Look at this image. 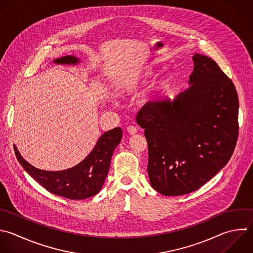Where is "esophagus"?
<instances>
[{
    "label": "esophagus",
    "mask_w": 253,
    "mask_h": 253,
    "mask_svg": "<svg viewBox=\"0 0 253 253\" xmlns=\"http://www.w3.org/2000/svg\"><path fill=\"white\" fill-rule=\"evenodd\" d=\"M127 131H128V133L129 134H135L136 132H137V130H138V128L136 127V126H127V129H126Z\"/></svg>",
    "instance_id": "1"
}]
</instances>
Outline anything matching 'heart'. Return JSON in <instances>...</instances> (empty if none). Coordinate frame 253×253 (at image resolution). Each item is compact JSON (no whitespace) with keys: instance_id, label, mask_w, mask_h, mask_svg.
Returning a JSON list of instances; mask_svg holds the SVG:
<instances>
[{"instance_id":"1","label":"heart","mask_w":253,"mask_h":253,"mask_svg":"<svg viewBox=\"0 0 253 253\" xmlns=\"http://www.w3.org/2000/svg\"><path fill=\"white\" fill-rule=\"evenodd\" d=\"M159 75V70L149 64L139 67L123 77L117 84V91L120 93H131L136 88L152 82ZM174 80L170 75L163 77L156 83L152 90V94L155 97H162L168 95L173 88Z\"/></svg>"}]
</instances>
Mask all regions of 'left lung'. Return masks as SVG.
Returning a JSON list of instances; mask_svg holds the SVG:
<instances>
[{
	"instance_id": "8db88e82",
	"label": "left lung",
	"mask_w": 253,
	"mask_h": 253,
	"mask_svg": "<svg viewBox=\"0 0 253 253\" xmlns=\"http://www.w3.org/2000/svg\"><path fill=\"white\" fill-rule=\"evenodd\" d=\"M190 87L174 99L146 103L136 116L148 144L154 190L180 196L198 190L230 159L238 135V97L210 57L194 54Z\"/></svg>"
}]
</instances>
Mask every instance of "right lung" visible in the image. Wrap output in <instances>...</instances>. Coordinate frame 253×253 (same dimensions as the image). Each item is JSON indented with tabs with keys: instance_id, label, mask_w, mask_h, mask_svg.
Returning a JSON list of instances; mask_svg holds the SVG:
<instances>
[{
	"instance_id": "right-lung-1",
	"label": "right lung",
	"mask_w": 253,
	"mask_h": 253,
	"mask_svg": "<svg viewBox=\"0 0 253 253\" xmlns=\"http://www.w3.org/2000/svg\"><path fill=\"white\" fill-rule=\"evenodd\" d=\"M80 60L66 55L54 60L56 64H78ZM123 130L115 127L99 138L90 154L76 166L61 171L41 170L24 159L14 145L18 161L23 168L48 192L70 200H84L99 193L109 172L115 148L121 142Z\"/></svg>"
}]
</instances>
